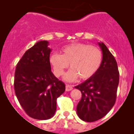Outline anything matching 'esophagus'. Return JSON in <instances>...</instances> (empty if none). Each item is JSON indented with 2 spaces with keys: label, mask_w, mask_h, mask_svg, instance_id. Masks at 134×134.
<instances>
[{
  "label": "esophagus",
  "mask_w": 134,
  "mask_h": 134,
  "mask_svg": "<svg viewBox=\"0 0 134 134\" xmlns=\"http://www.w3.org/2000/svg\"><path fill=\"white\" fill-rule=\"evenodd\" d=\"M72 89H73V87H72V85H70V84H66V91H67V92L71 91Z\"/></svg>",
  "instance_id": "34e87169"
}]
</instances>
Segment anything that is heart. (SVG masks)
I'll return each mask as SVG.
<instances>
[{
	"mask_svg": "<svg viewBox=\"0 0 134 134\" xmlns=\"http://www.w3.org/2000/svg\"><path fill=\"white\" fill-rule=\"evenodd\" d=\"M102 62V53L98 47L81 42L66 45L61 54L53 52L49 63L56 77L63 75L68 66L71 69L64 76L66 82H74L78 78L87 80L95 75Z\"/></svg>",
	"mask_w": 134,
	"mask_h": 134,
	"instance_id": "1",
	"label": "heart"
}]
</instances>
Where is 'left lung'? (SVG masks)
Returning <instances> with one entry per match:
<instances>
[{
	"instance_id": "1",
	"label": "left lung",
	"mask_w": 134,
	"mask_h": 134,
	"mask_svg": "<svg viewBox=\"0 0 134 134\" xmlns=\"http://www.w3.org/2000/svg\"><path fill=\"white\" fill-rule=\"evenodd\" d=\"M102 52V62L95 75L75 86L82 98L76 111L82 120L92 122L102 118L110 111L116 100L119 72L116 59L104 43L98 42Z\"/></svg>"
}]
</instances>
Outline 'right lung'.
Here are the masks:
<instances>
[{"label":"right lung","instance_id":"right-lung-1","mask_svg":"<svg viewBox=\"0 0 134 134\" xmlns=\"http://www.w3.org/2000/svg\"><path fill=\"white\" fill-rule=\"evenodd\" d=\"M49 42L41 40L26 51L16 65L14 90L20 104L30 117L46 120L54 116L56 100L65 84L51 71Z\"/></svg>","mask_w":134,"mask_h":134}]
</instances>
